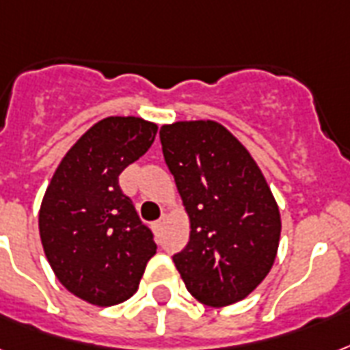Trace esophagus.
<instances>
[{"label":"esophagus","mask_w":350,"mask_h":350,"mask_svg":"<svg viewBox=\"0 0 350 350\" xmlns=\"http://www.w3.org/2000/svg\"><path fill=\"white\" fill-rule=\"evenodd\" d=\"M163 224H165V217H161L159 220H156V222L152 224V228H154V231H156V233H159V231H161V228H163Z\"/></svg>","instance_id":"1"}]
</instances>
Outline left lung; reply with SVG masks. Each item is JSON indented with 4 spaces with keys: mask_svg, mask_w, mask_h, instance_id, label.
Wrapping results in <instances>:
<instances>
[{
    "mask_svg": "<svg viewBox=\"0 0 350 350\" xmlns=\"http://www.w3.org/2000/svg\"><path fill=\"white\" fill-rule=\"evenodd\" d=\"M165 163L191 222L176 268L194 299L233 305L268 275L281 215L247 148L217 121H178L159 130Z\"/></svg>",
    "mask_w": 350,
    "mask_h": 350,
    "instance_id": "1",
    "label": "left lung"
}]
</instances>
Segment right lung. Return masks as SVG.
Segmentation results:
<instances>
[{
  "instance_id": "right-lung-1",
  "label": "right lung",
  "mask_w": 350,
  "mask_h": 350,
  "mask_svg": "<svg viewBox=\"0 0 350 350\" xmlns=\"http://www.w3.org/2000/svg\"><path fill=\"white\" fill-rule=\"evenodd\" d=\"M141 117L95 122L62 157L40 207V239L55 275L97 306L119 305L139 288L156 255L152 231L122 194L119 174L156 139Z\"/></svg>"
}]
</instances>
